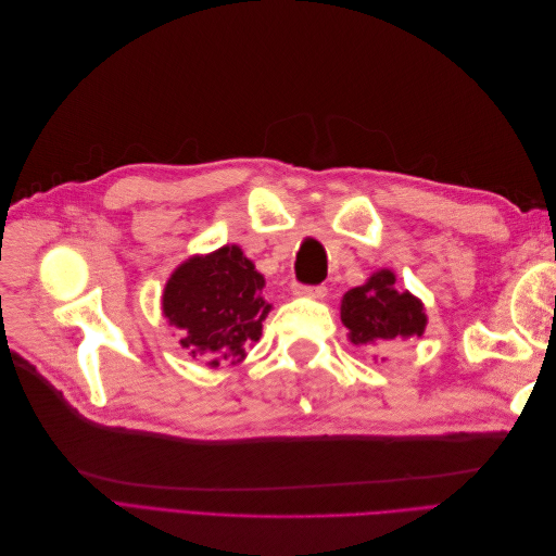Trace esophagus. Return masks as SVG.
Segmentation results:
<instances>
[{
    "label": "esophagus",
    "mask_w": 556,
    "mask_h": 556,
    "mask_svg": "<svg viewBox=\"0 0 556 556\" xmlns=\"http://www.w3.org/2000/svg\"><path fill=\"white\" fill-rule=\"evenodd\" d=\"M294 294L308 296V299H325L327 288L325 285H294Z\"/></svg>",
    "instance_id": "esophagus-1"
}]
</instances>
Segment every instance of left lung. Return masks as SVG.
Segmentation results:
<instances>
[{"label": "left lung", "instance_id": "8db88e82", "mask_svg": "<svg viewBox=\"0 0 556 556\" xmlns=\"http://www.w3.org/2000/svg\"><path fill=\"white\" fill-rule=\"evenodd\" d=\"M392 268H378L359 288L341 299V319L355 345L378 348L390 341H408L427 329L425 304L415 294L396 290Z\"/></svg>", "mask_w": 556, "mask_h": 556}]
</instances>
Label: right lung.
<instances>
[{"label": "right lung", "mask_w": 556, "mask_h": 556, "mask_svg": "<svg viewBox=\"0 0 556 556\" xmlns=\"http://www.w3.org/2000/svg\"><path fill=\"white\" fill-rule=\"evenodd\" d=\"M264 276L239 245L180 262L162 292V315L178 329V343L206 366L241 364L260 341L271 313L264 299Z\"/></svg>", "instance_id": "1"}]
</instances>
